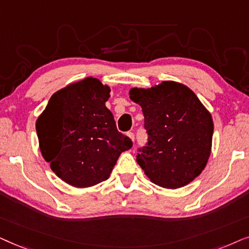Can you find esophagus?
I'll return each instance as SVG.
<instances>
[{"label": "esophagus", "instance_id": "esophagus-1", "mask_svg": "<svg viewBox=\"0 0 249 249\" xmlns=\"http://www.w3.org/2000/svg\"><path fill=\"white\" fill-rule=\"evenodd\" d=\"M127 135H128V137H130V139H131L132 141H134V133H133V132H128Z\"/></svg>", "mask_w": 249, "mask_h": 249}]
</instances>
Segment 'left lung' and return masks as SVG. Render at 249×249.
Here are the masks:
<instances>
[{
  "mask_svg": "<svg viewBox=\"0 0 249 249\" xmlns=\"http://www.w3.org/2000/svg\"><path fill=\"white\" fill-rule=\"evenodd\" d=\"M130 98L144 116L147 143L137 161L151 182L177 189L196 178L211 155L213 119L190 89L163 82L151 89H132Z\"/></svg>",
  "mask_w": 249,
  "mask_h": 249,
  "instance_id": "8db88e82",
  "label": "left lung"
}]
</instances>
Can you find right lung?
<instances>
[{
	"label": "right lung",
	"mask_w": 249,
	"mask_h": 249,
	"mask_svg": "<svg viewBox=\"0 0 249 249\" xmlns=\"http://www.w3.org/2000/svg\"><path fill=\"white\" fill-rule=\"evenodd\" d=\"M109 92L97 78L72 83L50 98L36 122L43 157L57 177L74 187L107 180L119 155L133 144L118 132L106 107Z\"/></svg>",
	"instance_id": "right-lung-1"
}]
</instances>
